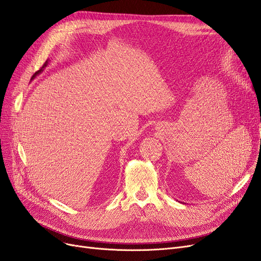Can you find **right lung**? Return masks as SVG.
Listing matches in <instances>:
<instances>
[{"instance_id": "obj_1", "label": "right lung", "mask_w": 261, "mask_h": 261, "mask_svg": "<svg viewBox=\"0 0 261 261\" xmlns=\"http://www.w3.org/2000/svg\"><path fill=\"white\" fill-rule=\"evenodd\" d=\"M46 64H48V61H45V63H44V64H43V65H42V67H41V68H40V69H39V70H37V72H36V73H35V74H34V76H33V78H34V77H35V76H36V75H37V74H39V73H40V72H41V70H42V68H43V67H44V66H46Z\"/></svg>"}]
</instances>
